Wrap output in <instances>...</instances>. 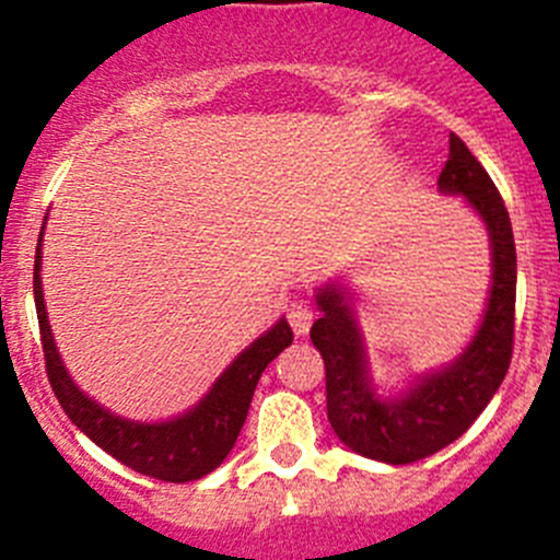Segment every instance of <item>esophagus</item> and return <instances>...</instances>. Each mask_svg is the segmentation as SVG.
I'll use <instances>...</instances> for the list:
<instances>
[{
	"mask_svg": "<svg viewBox=\"0 0 560 560\" xmlns=\"http://www.w3.org/2000/svg\"><path fill=\"white\" fill-rule=\"evenodd\" d=\"M312 319H314V312L306 306V303L295 301L287 306V322L292 325V330H295V336H306L308 327H312Z\"/></svg>",
	"mask_w": 560,
	"mask_h": 560,
	"instance_id": "obj_1",
	"label": "esophagus"
}]
</instances>
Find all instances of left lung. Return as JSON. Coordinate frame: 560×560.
<instances>
[{
  "label": "left lung",
  "instance_id": "left-lung-1",
  "mask_svg": "<svg viewBox=\"0 0 560 560\" xmlns=\"http://www.w3.org/2000/svg\"><path fill=\"white\" fill-rule=\"evenodd\" d=\"M439 191L466 197L488 228L493 254L485 319L455 363L417 376L398 398H382L369 376L347 295L336 284L316 292L322 316L312 325V341L325 360L327 420L349 450L393 466L422 460L463 436L504 382L515 347L517 254L510 213L488 171L457 135H450Z\"/></svg>",
  "mask_w": 560,
  "mask_h": 560
}]
</instances>
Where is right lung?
Here are the masks:
<instances>
[{
    "instance_id": "obj_1",
    "label": "right lung",
    "mask_w": 560,
    "mask_h": 560,
    "mask_svg": "<svg viewBox=\"0 0 560 560\" xmlns=\"http://www.w3.org/2000/svg\"><path fill=\"white\" fill-rule=\"evenodd\" d=\"M39 246H43V233H39L35 252L39 341H43L45 374H48L50 387L67 417L107 455L145 477H154L160 482H191V479L211 474L235 447V439L244 428L254 387H257L262 371L281 349L292 343V327L287 325V319L276 322L252 347L244 349L191 411L167 422H151V425L124 420L94 404L89 395H83L61 365L43 303V281H39V254L43 252Z\"/></svg>"
}]
</instances>
